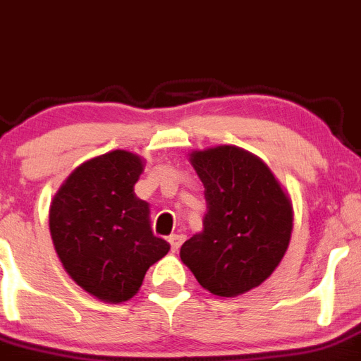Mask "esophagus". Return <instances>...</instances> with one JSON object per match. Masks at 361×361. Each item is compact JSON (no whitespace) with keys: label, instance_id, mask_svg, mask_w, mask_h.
<instances>
[{"label":"esophagus","instance_id":"1","mask_svg":"<svg viewBox=\"0 0 361 361\" xmlns=\"http://www.w3.org/2000/svg\"><path fill=\"white\" fill-rule=\"evenodd\" d=\"M183 242H185V235H178V233L171 235V237H169L171 251H173V252L180 251V247H181V244H183Z\"/></svg>","mask_w":361,"mask_h":361}]
</instances>
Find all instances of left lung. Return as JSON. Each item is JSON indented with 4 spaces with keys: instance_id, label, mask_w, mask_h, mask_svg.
Instances as JSON below:
<instances>
[{
    "instance_id": "1",
    "label": "left lung",
    "mask_w": 361,
    "mask_h": 361,
    "mask_svg": "<svg viewBox=\"0 0 361 361\" xmlns=\"http://www.w3.org/2000/svg\"><path fill=\"white\" fill-rule=\"evenodd\" d=\"M190 164L204 185L207 214L180 258L201 287L235 298L262 285L285 257L290 197L260 158L237 146L192 151Z\"/></svg>"
}]
</instances>
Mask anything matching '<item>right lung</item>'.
I'll list each match as a JSON object with an SVG mask.
<instances>
[{
  "instance_id": "right-lung-1",
  "label": "right lung",
  "mask_w": 361,
  "mask_h": 361,
  "mask_svg": "<svg viewBox=\"0 0 361 361\" xmlns=\"http://www.w3.org/2000/svg\"><path fill=\"white\" fill-rule=\"evenodd\" d=\"M144 160L116 149L83 161L69 174L49 207V233L67 274L104 302L139 292L147 269L169 252L154 237L149 204L133 187Z\"/></svg>"
}]
</instances>
